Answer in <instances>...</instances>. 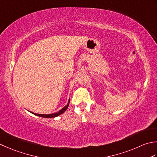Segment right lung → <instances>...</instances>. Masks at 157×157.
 <instances>
[{
	"mask_svg": "<svg viewBox=\"0 0 157 157\" xmlns=\"http://www.w3.org/2000/svg\"><path fill=\"white\" fill-rule=\"evenodd\" d=\"M69 102H70V99L69 100L67 105L64 106L63 108L61 109L59 112H58L56 113H50V114H40V113H33V112H31L32 113H33L34 115L40 116V117H43V118H55V117H57V116H60V114H62L63 113H64V112L66 111L67 109L68 108V107H69Z\"/></svg>",
	"mask_w": 157,
	"mask_h": 157,
	"instance_id": "right-lung-1",
	"label": "right lung"
}]
</instances>
